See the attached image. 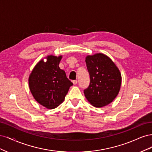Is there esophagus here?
<instances>
[{"mask_svg": "<svg viewBox=\"0 0 152 152\" xmlns=\"http://www.w3.org/2000/svg\"><path fill=\"white\" fill-rule=\"evenodd\" d=\"M72 82H73V84L75 85V84H77V80H74L72 81Z\"/></svg>", "mask_w": 152, "mask_h": 152, "instance_id": "34e87169", "label": "esophagus"}]
</instances>
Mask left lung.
Returning a JSON list of instances; mask_svg holds the SVG:
<instances>
[{"label": "left lung", "instance_id": "1", "mask_svg": "<svg viewBox=\"0 0 152 152\" xmlns=\"http://www.w3.org/2000/svg\"><path fill=\"white\" fill-rule=\"evenodd\" d=\"M90 84L84 93L87 101L95 107H103L116 98L120 91L121 72L111 59L102 53L86 58Z\"/></svg>", "mask_w": 152, "mask_h": 152}]
</instances>
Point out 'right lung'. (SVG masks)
I'll list each match as a JSON object with an SVG mask.
<instances>
[{
  "mask_svg": "<svg viewBox=\"0 0 152 152\" xmlns=\"http://www.w3.org/2000/svg\"><path fill=\"white\" fill-rule=\"evenodd\" d=\"M62 56H47L34 67L28 79L29 87L35 99L48 109L58 107L65 99L72 82L59 67Z\"/></svg>",
  "mask_w": 152,
  "mask_h": 152,
  "instance_id": "obj_1",
  "label": "right lung"
}]
</instances>
